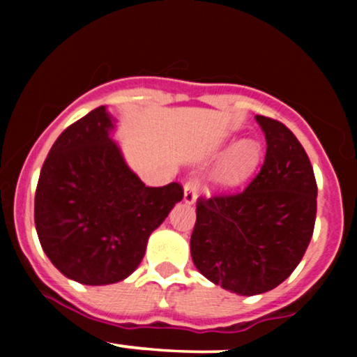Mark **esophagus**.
<instances>
[{
	"label": "esophagus",
	"instance_id": "1",
	"mask_svg": "<svg viewBox=\"0 0 357 357\" xmlns=\"http://www.w3.org/2000/svg\"><path fill=\"white\" fill-rule=\"evenodd\" d=\"M184 195H183V202L186 204H195L196 202V183L195 181H188L183 188Z\"/></svg>",
	"mask_w": 357,
	"mask_h": 357
}]
</instances>
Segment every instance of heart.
I'll use <instances>...</instances> for the list:
<instances>
[{
  "label": "heart",
  "instance_id": "b5f03b06",
  "mask_svg": "<svg viewBox=\"0 0 357 357\" xmlns=\"http://www.w3.org/2000/svg\"><path fill=\"white\" fill-rule=\"evenodd\" d=\"M216 149H225V154L211 169L208 183L213 190L220 191L235 190L247 183L257 173L264 158L261 146L253 139H241L235 144L220 142Z\"/></svg>",
  "mask_w": 357,
  "mask_h": 357
}]
</instances>
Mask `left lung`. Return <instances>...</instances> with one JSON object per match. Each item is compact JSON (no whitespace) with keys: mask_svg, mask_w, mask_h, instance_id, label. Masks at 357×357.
<instances>
[{"mask_svg":"<svg viewBox=\"0 0 357 357\" xmlns=\"http://www.w3.org/2000/svg\"><path fill=\"white\" fill-rule=\"evenodd\" d=\"M267 154L245 191L198 199L191 258L199 273L238 296L280 285L312 238L317 184L309 155L292 130L255 116Z\"/></svg>","mask_w":357,"mask_h":357,"instance_id":"1","label":"left lung"}]
</instances>
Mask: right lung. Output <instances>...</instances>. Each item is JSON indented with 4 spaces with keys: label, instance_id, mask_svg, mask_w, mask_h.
<instances>
[{
    "label": "right lung",
    "instance_id": "right-lung-1",
    "mask_svg": "<svg viewBox=\"0 0 357 357\" xmlns=\"http://www.w3.org/2000/svg\"><path fill=\"white\" fill-rule=\"evenodd\" d=\"M105 105L63 130L45 159L35 195L43 252L70 280L109 285L139 267L147 240L174 204L178 183L149 188L112 139Z\"/></svg>",
    "mask_w": 357,
    "mask_h": 357
}]
</instances>
